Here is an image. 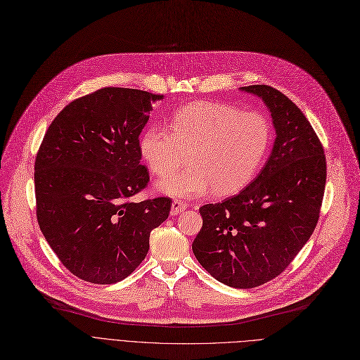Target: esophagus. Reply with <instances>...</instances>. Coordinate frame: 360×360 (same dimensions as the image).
<instances>
[{"instance_id":"esophagus-1","label":"esophagus","mask_w":360,"mask_h":360,"mask_svg":"<svg viewBox=\"0 0 360 360\" xmlns=\"http://www.w3.org/2000/svg\"><path fill=\"white\" fill-rule=\"evenodd\" d=\"M187 209V205L184 203V202H181V200H174L173 203H172V210H170V213L173 214V216H176V214H180L181 212H184Z\"/></svg>"}]
</instances>
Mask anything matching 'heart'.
<instances>
[{
	"label": "heart",
	"instance_id": "obj_1",
	"mask_svg": "<svg viewBox=\"0 0 360 360\" xmlns=\"http://www.w3.org/2000/svg\"><path fill=\"white\" fill-rule=\"evenodd\" d=\"M170 129L150 125L138 147L150 172L161 177L173 173L188 153V169L157 183L164 195L183 199L213 188L217 195L243 188L261 170L272 141L271 124L262 114L210 101L174 110Z\"/></svg>",
	"mask_w": 360,
	"mask_h": 360
}]
</instances>
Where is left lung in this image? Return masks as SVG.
I'll return each instance as SVG.
<instances>
[{"label": "left lung", "instance_id": "1", "mask_svg": "<svg viewBox=\"0 0 360 360\" xmlns=\"http://www.w3.org/2000/svg\"><path fill=\"white\" fill-rule=\"evenodd\" d=\"M240 91L268 108L274 147L250 186L199 209L203 226L191 248L217 281L254 288L278 276L310 239L324 195L326 157L309 120L283 92L268 85Z\"/></svg>", "mask_w": 360, "mask_h": 360}]
</instances>
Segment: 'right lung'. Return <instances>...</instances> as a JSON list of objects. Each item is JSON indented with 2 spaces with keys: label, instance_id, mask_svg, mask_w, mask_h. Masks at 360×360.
I'll use <instances>...</instances> for the list:
<instances>
[{
  "label": "right lung",
  "instance_id": "obj_1",
  "mask_svg": "<svg viewBox=\"0 0 360 360\" xmlns=\"http://www.w3.org/2000/svg\"><path fill=\"white\" fill-rule=\"evenodd\" d=\"M160 99L103 88L70 102L46 131L34 164L37 222L80 280L127 278L147 257L151 231L169 217V198L129 200L150 180L138 144Z\"/></svg>",
  "mask_w": 360,
  "mask_h": 360
}]
</instances>
